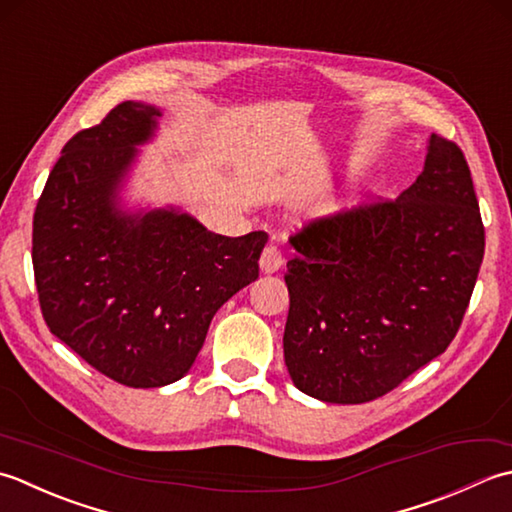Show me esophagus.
<instances>
[{
    "mask_svg": "<svg viewBox=\"0 0 512 512\" xmlns=\"http://www.w3.org/2000/svg\"><path fill=\"white\" fill-rule=\"evenodd\" d=\"M258 265L263 274H276V271L283 267V254H280V249L276 245H267L263 249V254H260Z\"/></svg>",
    "mask_w": 512,
    "mask_h": 512,
    "instance_id": "1",
    "label": "esophagus"
}]
</instances>
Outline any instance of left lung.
<instances>
[{"instance_id":"8db88e82","label":"left lung","mask_w":512,"mask_h":512,"mask_svg":"<svg viewBox=\"0 0 512 512\" xmlns=\"http://www.w3.org/2000/svg\"><path fill=\"white\" fill-rule=\"evenodd\" d=\"M426 150L422 174L395 201L320 218L289 238L285 364L311 398H382L462 325L484 225L462 150L437 134Z\"/></svg>"}]
</instances>
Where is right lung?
Listing matches in <instances>:
<instances>
[{"label":"right lung","mask_w":512,"mask_h":512,"mask_svg":"<svg viewBox=\"0 0 512 512\" xmlns=\"http://www.w3.org/2000/svg\"><path fill=\"white\" fill-rule=\"evenodd\" d=\"M161 110L123 101L72 137L33 218L48 329L114 382L165 387L192 369L214 314L258 278L265 232L214 234L179 207L125 210L139 145Z\"/></svg>","instance_id":"right-lung-1"}]
</instances>
